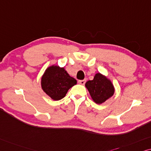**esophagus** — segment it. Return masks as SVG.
<instances>
[{
    "label": "esophagus",
    "mask_w": 151,
    "mask_h": 151,
    "mask_svg": "<svg viewBox=\"0 0 151 151\" xmlns=\"http://www.w3.org/2000/svg\"><path fill=\"white\" fill-rule=\"evenodd\" d=\"M78 83L79 84H81V85H84L86 83V80H80V81H78Z\"/></svg>",
    "instance_id": "34e87169"
}]
</instances>
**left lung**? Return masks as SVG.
I'll return each mask as SVG.
<instances>
[{
	"label": "left lung",
	"instance_id": "left-lung-1",
	"mask_svg": "<svg viewBox=\"0 0 151 151\" xmlns=\"http://www.w3.org/2000/svg\"><path fill=\"white\" fill-rule=\"evenodd\" d=\"M92 99L97 104H101L110 99L114 93V87L112 81L101 73H96L93 80L85 84Z\"/></svg>",
	"mask_w": 151,
	"mask_h": 151
}]
</instances>
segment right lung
<instances>
[{
    "mask_svg": "<svg viewBox=\"0 0 151 151\" xmlns=\"http://www.w3.org/2000/svg\"><path fill=\"white\" fill-rule=\"evenodd\" d=\"M77 84V80L70 77L64 68L52 65L47 68L41 77V88L55 101L63 99L68 90Z\"/></svg>",
    "mask_w": 151,
    "mask_h": 151,
    "instance_id": "obj_1",
    "label": "right lung"
}]
</instances>
